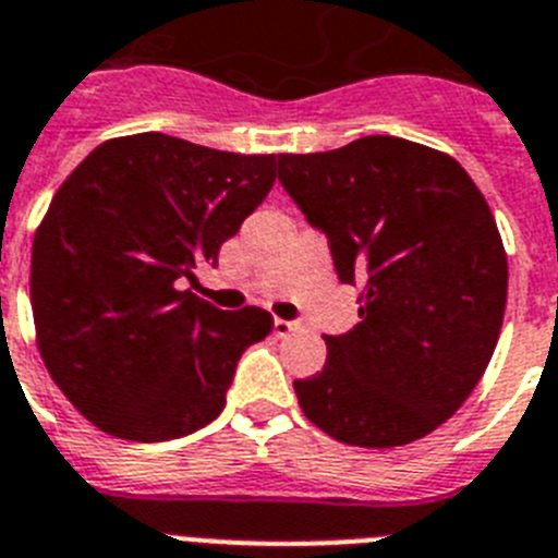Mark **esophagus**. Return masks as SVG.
<instances>
[{
	"label": "esophagus",
	"instance_id": "obj_1",
	"mask_svg": "<svg viewBox=\"0 0 558 558\" xmlns=\"http://www.w3.org/2000/svg\"><path fill=\"white\" fill-rule=\"evenodd\" d=\"M293 330H299V322H284V318H274L276 336H290Z\"/></svg>",
	"mask_w": 558,
	"mask_h": 558
}]
</instances>
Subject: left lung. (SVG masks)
I'll list each match as a JSON object with an SVG mask.
<instances>
[{
    "instance_id": "obj_1",
    "label": "left lung",
    "mask_w": 558,
    "mask_h": 558,
    "mask_svg": "<svg viewBox=\"0 0 558 558\" xmlns=\"http://www.w3.org/2000/svg\"><path fill=\"white\" fill-rule=\"evenodd\" d=\"M279 183L327 233L361 322L325 336L327 364L293 380L336 440L392 449L449 421L497 347L508 256L494 214L454 157L392 135L279 155Z\"/></svg>"
}]
</instances>
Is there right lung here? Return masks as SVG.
<instances>
[{
    "label": "right lung",
    "mask_w": 558,
    "mask_h": 558,
    "mask_svg": "<svg viewBox=\"0 0 558 558\" xmlns=\"http://www.w3.org/2000/svg\"><path fill=\"white\" fill-rule=\"evenodd\" d=\"M276 160L141 132L61 183L33 240V322L47 373L93 426L163 442L220 415L274 318L217 311L184 282L268 197Z\"/></svg>",
    "instance_id": "obj_1"
}]
</instances>
